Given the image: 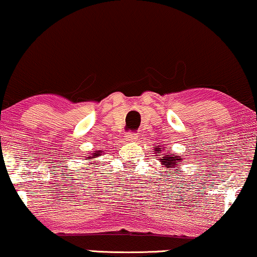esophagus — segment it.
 I'll return each instance as SVG.
<instances>
[{"label": "esophagus", "mask_w": 257, "mask_h": 257, "mask_svg": "<svg viewBox=\"0 0 257 257\" xmlns=\"http://www.w3.org/2000/svg\"><path fill=\"white\" fill-rule=\"evenodd\" d=\"M138 139V136L136 134H127L125 136V141L127 142H136Z\"/></svg>", "instance_id": "esophagus-1"}]
</instances>
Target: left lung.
Listing matches in <instances>:
<instances>
[{
  "label": "left lung",
  "instance_id": "1",
  "mask_svg": "<svg viewBox=\"0 0 257 257\" xmlns=\"http://www.w3.org/2000/svg\"><path fill=\"white\" fill-rule=\"evenodd\" d=\"M154 148H155V150H154L155 156H156L155 158H158V161H160L161 164H162V167L168 168V169H169V173L172 172V168H177V169H174L173 173L177 172V174H180L182 172L181 167L179 166V163L182 161L181 157L177 156L175 153L170 154L169 149H164L161 147H154ZM164 150H166V151L164 152Z\"/></svg>",
  "mask_w": 257,
  "mask_h": 257
}]
</instances>
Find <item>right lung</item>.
<instances>
[{
    "label": "right lung",
    "instance_id": "1",
    "mask_svg": "<svg viewBox=\"0 0 257 257\" xmlns=\"http://www.w3.org/2000/svg\"><path fill=\"white\" fill-rule=\"evenodd\" d=\"M101 154H102V151H100V150L93 151V153L88 154V156H87V158H85V160H93V158H96L97 156H100ZM95 163H97V162H95Z\"/></svg>",
    "mask_w": 257,
    "mask_h": 257
}]
</instances>
